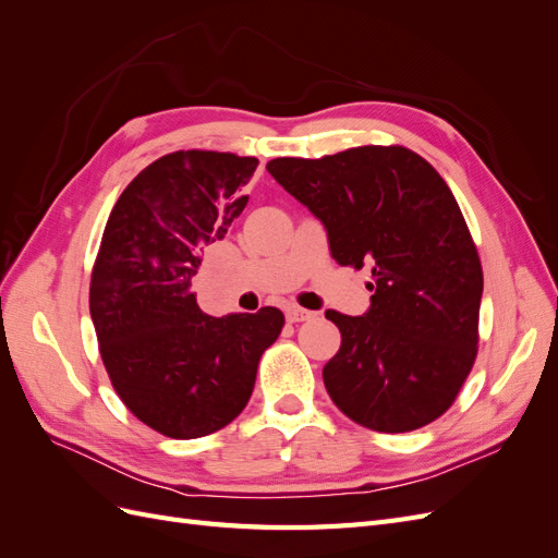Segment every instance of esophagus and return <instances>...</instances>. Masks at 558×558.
Returning a JSON list of instances; mask_svg holds the SVG:
<instances>
[{"label": "esophagus", "instance_id": "esophagus-1", "mask_svg": "<svg viewBox=\"0 0 558 558\" xmlns=\"http://www.w3.org/2000/svg\"><path fill=\"white\" fill-rule=\"evenodd\" d=\"M286 318L291 320V324H302V320H310V318H314V312H310V310H302V307H289L286 310Z\"/></svg>", "mask_w": 558, "mask_h": 558}]
</instances>
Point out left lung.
Instances as JSON below:
<instances>
[{
    "label": "left lung",
    "instance_id": "1",
    "mask_svg": "<svg viewBox=\"0 0 558 558\" xmlns=\"http://www.w3.org/2000/svg\"><path fill=\"white\" fill-rule=\"evenodd\" d=\"M267 172L328 230L332 258L369 267L373 305L335 310L340 351L324 367L332 402L377 433L442 416L477 359L482 263L453 193L404 146L275 158Z\"/></svg>",
    "mask_w": 558,
    "mask_h": 558
}]
</instances>
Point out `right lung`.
Listing matches in <instances>:
<instances>
[{
    "instance_id": "1",
    "label": "right lung",
    "mask_w": 558,
    "mask_h": 558,
    "mask_svg": "<svg viewBox=\"0 0 558 558\" xmlns=\"http://www.w3.org/2000/svg\"><path fill=\"white\" fill-rule=\"evenodd\" d=\"M251 156L174 150L130 181L107 221L90 277V316L113 391L174 440L228 426L253 393L283 314L214 318L197 307L202 253L228 238L256 172Z\"/></svg>"
}]
</instances>
